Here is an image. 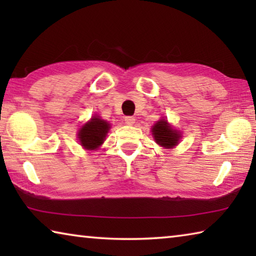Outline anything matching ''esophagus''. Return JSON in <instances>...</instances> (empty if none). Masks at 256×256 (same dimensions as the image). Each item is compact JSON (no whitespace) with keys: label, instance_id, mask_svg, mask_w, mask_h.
<instances>
[{"label":"esophagus","instance_id":"esophagus-1","mask_svg":"<svg viewBox=\"0 0 256 256\" xmlns=\"http://www.w3.org/2000/svg\"><path fill=\"white\" fill-rule=\"evenodd\" d=\"M134 122H136V118H134L133 116H126V118H125V123L128 125H132L134 124Z\"/></svg>","mask_w":256,"mask_h":256}]
</instances>
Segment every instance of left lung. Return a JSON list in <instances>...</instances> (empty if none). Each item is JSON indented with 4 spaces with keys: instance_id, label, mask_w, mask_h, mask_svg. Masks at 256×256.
<instances>
[{
    "instance_id": "1",
    "label": "left lung",
    "mask_w": 256,
    "mask_h": 256,
    "mask_svg": "<svg viewBox=\"0 0 256 256\" xmlns=\"http://www.w3.org/2000/svg\"><path fill=\"white\" fill-rule=\"evenodd\" d=\"M152 134L156 142L159 146H164V148H172L180 140V132L176 130H172L170 125H168L166 120H160L159 122L154 124L152 128Z\"/></svg>"
}]
</instances>
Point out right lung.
I'll use <instances>...</instances> for the list:
<instances>
[{"label":"right lung","mask_w":256,"mask_h":256,"mask_svg":"<svg viewBox=\"0 0 256 256\" xmlns=\"http://www.w3.org/2000/svg\"><path fill=\"white\" fill-rule=\"evenodd\" d=\"M110 130V124L106 120L94 116L89 123L84 124L79 132L81 146L88 150H94L100 146L105 140Z\"/></svg>","instance_id":"1"}]
</instances>
